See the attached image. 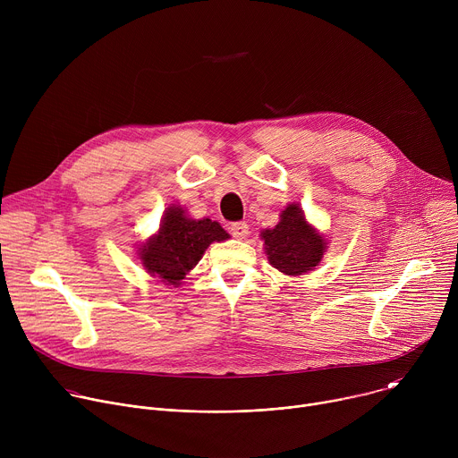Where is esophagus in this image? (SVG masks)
Listing matches in <instances>:
<instances>
[{
    "label": "esophagus",
    "instance_id": "obj_1",
    "mask_svg": "<svg viewBox=\"0 0 458 458\" xmlns=\"http://www.w3.org/2000/svg\"><path fill=\"white\" fill-rule=\"evenodd\" d=\"M230 232H232V235H233L235 239H246V235L250 233V228H248L246 223H233V225L230 226Z\"/></svg>",
    "mask_w": 458,
    "mask_h": 458
}]
</instances>
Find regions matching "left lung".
<instances>
[{"instance_id": "obj_1", "label": "left lung", "mask_w": 458, "mask_h": 458, "mask_svg": "<svg viewBox=\"0 0 458 458\" xmlns=\"http://www.w3.org/2000/svg\"><path fill=\"white\" fill-rule=\"evenodd\" d=\"M260 239L265 241L268 263L288 277L315 270L328 251V241L308 223L304 210L297 203L286 205L279 214V223L260 232Z\"/></svg>"}]
</instances>
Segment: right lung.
<instances>
[{
  "label": "right lung",
  "instance_id": "obj_1",
  "mask_svg": "<svg viewBox=\"0 0 458 458\" xmlns=\"http://www.w3.org/2000/svg\"><path fill=\"white\" fill-rule=\"evenodd\" d=\"M228 237L217 221L193 219L181 205H170L161 217L159 230L145 242L136 244V251L150 277H159L165 286L179 288L207 248Z\"/></svg>",
  "mask_w": 458,
  "mask_h": 458
}]
</instances>
